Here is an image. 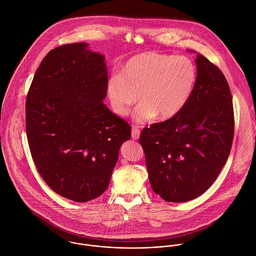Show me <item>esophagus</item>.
Here are the masks:
<instances>
[{"instance_id":"1","label":"esophagus","mask_w":256,"mask_h":256,"mask_svg":"<svg viewBox=\"0 0 256 256\" xmlns=\"http://www.w3.org/2000/svg\"><path fill=\"white\" fill-rule=\"evenodd\" d=\"M140 134H141L140 129H139L138 127H136V126H133V127H132V134H131L132 139H134V140H138V139H139V137H140Z\"/></svg>"}]
</instances>
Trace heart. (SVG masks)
Segmentation results:
<instances>
[{"label":"heart","mask_w":256,"mask_h":256,"mask_svg":"<svg viewBox=\"0 0 256 256\" xmlns=\"http://www.w3.org/2000/svg\"><path fill=\"white\" fill-rule=\"evenodd\" d=\"M197 82V68L185 56L144 52L130 58L119 74L110 76L106 92L113 110L125 116L138 102L135 118L148 122L156 115L170 119L189 102Z\"/></svg>","instance_id":"b5f03b06"}]
</instances>
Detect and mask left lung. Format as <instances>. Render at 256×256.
<instances>
[{"label": "left lung", "mask_w": 256, "mask_h": 256, "mask_svg": "<svg viewBox=\"0 0 256 256\" xmlns=\"http://www.w3.org/2000/svg\"><path fill=\"white\" fill-rule=\"evenodd\" d=\"M194 92L178 115L146 126L140 144L154 193L187 202L215 182L228 158L234 129L228 84L219 68L198 54Z\"/></svg>", "instance_id": "1"}]
</instances>
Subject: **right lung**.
Returning a JSON list of instances; mask_svg holds the SVG:
<instances>
[{
  "label": "right lung",
  "instance_id": "1",
  "mask_svg": "<svg viewBox=\"0 0 256 256\" xmlns=\"http://www.w3.org/2000/svg\"><path fill=\"white\" fill-rule=\"evenodd\" d=\"M104 56L86 43L51 50L38 67L26 104L28 146L37 172L57 194L88 202L108 188L131 126L102 102Z\"/></svg>",
  "mask_w": 256,
  "mask_h": 256
}]
</instances>
